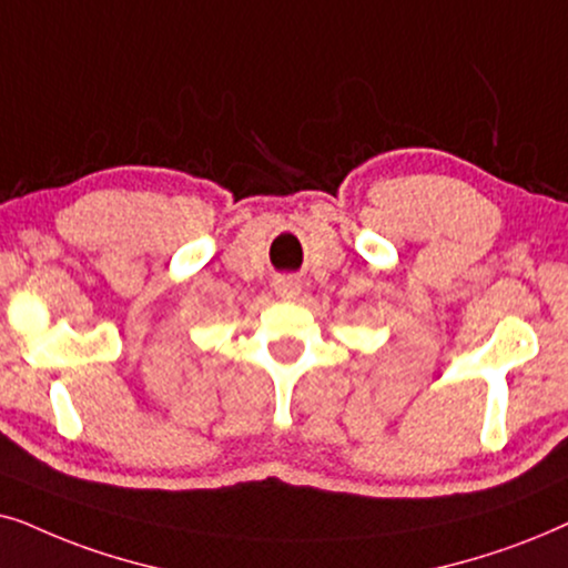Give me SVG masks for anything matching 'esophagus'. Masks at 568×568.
<instances>
[{
	"instance_id": "obj_1",
	"label": "esophagus",
	"mask_w": 568,
	"mask_h": 568,
	"mask_svg": "<svg viewBox=\"0 0 568 568\" xmlns=\"http://www.w3.org/2000/svg\"><path fill=\"white\" fill-rule=\"evenodd\" d=\"M275 293L280 298L291 301L296 298L301 293V280L293 277V275H283V277H275Z\"/></svg>"
}]
</instances>
